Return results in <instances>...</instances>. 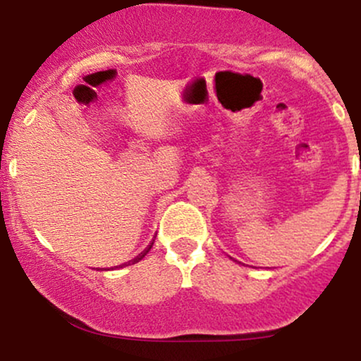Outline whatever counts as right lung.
<instances>
[{
  "instance_id": "obj_1",
  "label": "right lung",
  "mask_w": 361,
  "mask_h": 361,
  "mask_svg": "<svg viewBox=\"0 0 361 361\" xmlns=\"http://www.w3.org/2000/svg\"><path fill=\"white\" fill-rule=\"evenodd\" d=\"M151 247H152V243H151V246H149L146 251H144V252H140V255L137 256V258H134V259H132V261H128V263H126V264H123V267H127V264H134V263H137V261H140V259H142V258H144V256H146V255H147V252H149V251H151Z\"/></svg>"
}]
</instances>
